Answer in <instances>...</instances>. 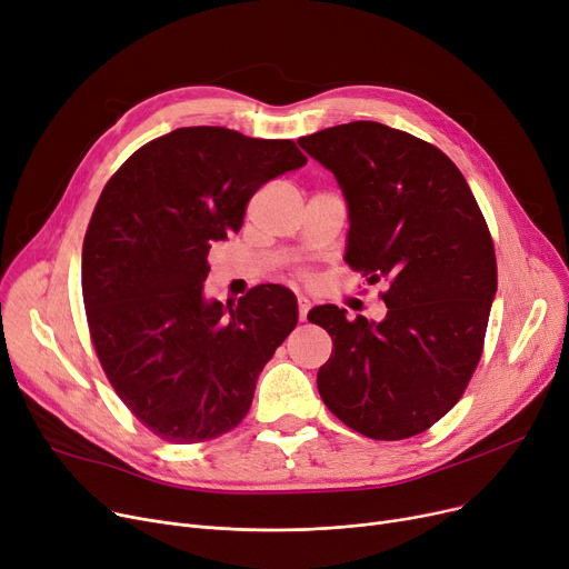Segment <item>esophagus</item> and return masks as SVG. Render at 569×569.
Wrapping results in <instances>:
<instances>
[{"instance_id":"34e87169","label":"esophagus","mask_w":569,"mask_h":569,"mask_svg":"<svg viewBox=\"0 0 569 569\" xmlns=\"http://www.w3.org/2000/svg\"><path fill=\"white\" fill-rule=\"evenodd\" d=\"M297 309H300V320L305 322V320H307V313H309V309H311V300H309V297H305V295L297 297Z\"/></svg>"}]
</instances>
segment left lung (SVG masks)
Segmentation results:
<instances>
[{
  "label": "left lung",
  "mask_w": 569,
  "mask_h": 569,
  "mask_svg": "<svg viewBox=\"0 0 569 569\" xmlns=\"http://www.w3.org/2000/svg\"><path fill=\"white\" fill-rule=\"evenodd\" d=\"M297 142L346 196V262L390 283L382 322L309 311L335 343L318 392L367 438L422 433L457 406L485 350L498 267L482 209L450 157L406 131L350 122Z\"/></svg>",
  "instance_id": "left-lung-1"
}]
</instances>
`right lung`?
Instances as JSON below:
<instances>
[{"label": "right lung", "instance_id": "add662e5", "mask_svg": "<svg viewBox=\"0 0 569 569\" xmlns=\"http://www.w3.org/2000/svg\"><path fill=\"white\" fill-rule=\"evenodd\" d=\"M307 163L292 140L187 127L142 144L101 191L82 242V300L117 397L154 436L193 445L244 420L256 380L297 325L295 295L202 297L212 242L251 196Z\"/></svg>", "mask_w": 569, "mask_h": 569}]
</instances>
